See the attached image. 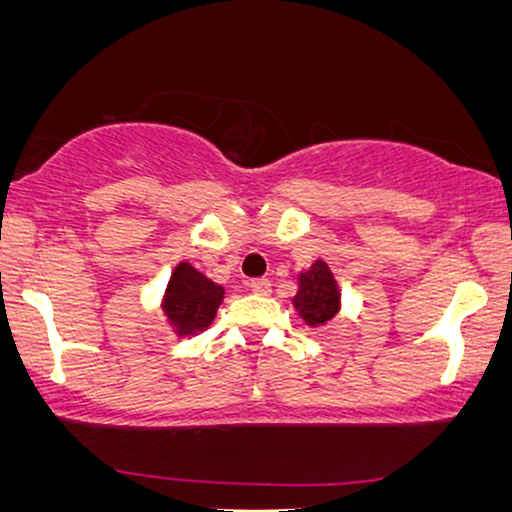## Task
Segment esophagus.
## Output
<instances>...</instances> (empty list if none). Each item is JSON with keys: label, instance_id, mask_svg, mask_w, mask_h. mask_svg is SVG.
Returning a JSON list of instances; mask_svg holds the SVG:
<instances>
[{"label": "esophagus", "instance_id": "34e87169", "mask_svg": "<svg viewBox=\"0 0 512 512\" xmlns=\"http://www.w3.org/2000/svg\"><path fill=\"white\" fill-rule=\"evenodd\" d=\"M249 289L258 293V296H268V293L272 291V284H270V279H251Z\"/></svg>", "mask_w": 512, "mask_h": 512}]
</instances>
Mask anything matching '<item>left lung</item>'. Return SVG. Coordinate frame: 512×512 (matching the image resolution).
I'll use <instances>...</instances> for the list:
<instances>
[{
    "label": "left lung",
    "instance_id": "obj_1",
    "mask_svg": "<svg viewBox=\"0 0 512 512\" xmlns=\"http://www.w3.org/2000/svg\"><path fill=\"white\" fill-rule=\"evenodd\" d=\"M293 307L310 328H321L338 317L340 289L326 261L317 258L310 268L300 272Z\"/></svg>",
    "mask_w": 512,
    "mask_h": 512
}]
</instances>
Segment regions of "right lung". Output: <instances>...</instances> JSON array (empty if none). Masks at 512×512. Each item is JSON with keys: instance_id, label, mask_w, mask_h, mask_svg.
Here are the masks:
<instances>
[{"instance_id": "1", "label": "right lung", "mask_w": 512, "mask_h": 512, "mask_svg": "<svg viewBox=\"0 0 512 512\" xmlns=\"http://www.w3.org/2000/svg\"><path fill=\"white\" fill-rule=\"evenodd\" d=\"M223 286L195 270L188 261H181L172 270L163 296V312L179 338L195 335L212 326L216 310L223 303Z\"/></svg>"}]
</instances>
